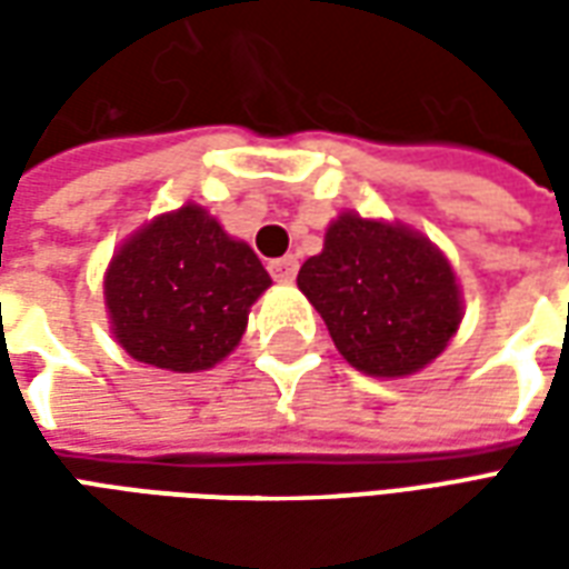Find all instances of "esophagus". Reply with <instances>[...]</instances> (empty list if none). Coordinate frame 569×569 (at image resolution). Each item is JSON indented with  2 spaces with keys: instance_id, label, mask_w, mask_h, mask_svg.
<instances>
[{
  "instance_id": "obj_1",
  "label": "esophagus",
  "mask_w": 569,
  "mask_h": 569,
  "mask_svg": "<svg viewBox=\"0 0 569 569\" xmlns=\"http://www.w3.org/2000/svg\"><path fill=\"white\" fill-rule=\"evenodd\" d=\"M268 271H271V277L277 280V283H292L298 273V259L296 256H283V259H273L271 264H268Z\"/></svg>"
}]
</instances>
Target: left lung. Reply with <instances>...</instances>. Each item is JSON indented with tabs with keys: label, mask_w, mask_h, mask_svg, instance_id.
<instances>
[{
	"label": "left lung",
	"mask_w": 569,
	"mask_h": 569,
	"mask_svg": "<svg viewBox=\"0 0 569 569\" xmlns=\"http://www.w3.org/2000/svg\"><path fill=\"white\" fill-rule=\"evenodd\" d=\"M298 289L341 357L375 378L420 371L460 326L457 277L439 249L402 224L357 212L329 224L322 252L298 271Z\"/></svg>",
	"instance_id": "8db88e82"
}]
</instances>
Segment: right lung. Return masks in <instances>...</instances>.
Returning <instances> with one entry per match:
<instances>
[{
  "instance_id": "obj_1",
  "label": "right lung",
  "mask_w": 569,
  "mask_h": 569,
  "mask_svg": "<svg viewBox=\"0 0 569 569\" xmlns=\"http://www.w3.org/2000/svg\"><path fill=\"white\" fill-rule=\"evenodd\" d=\"M268 286L256 252L188 203L118 249L106 271V308L130 357L154 369L200 371L240 345L249 308Z\"/></svg>"
}]
</instances>
